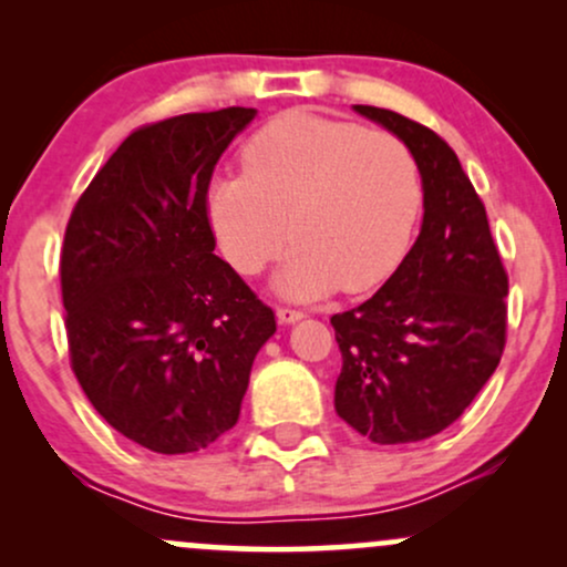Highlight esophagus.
Segmentation results:
<instances>
[{"label": "esophagus", "instance_id": "1", "mask_svg": "<svg viewBox=\"0 0 567 567\" xmlns=\"http://www.w3.org/2000/svg\"><path fill=\"white\" fill-rule=\"evenodd\" d=\"M303 317L301 309H292V306H279L277 309V320L282 324H290V322H298Z\"/></svg>", "mask_w": 567, "mask_h": 567}]
</instances>
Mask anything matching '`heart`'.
Listing matches in <instances>:
<instances>
[{
	"instance_id": "b5f03b06",
	"label": "heart",
	"mask_w": 567,
	"mask_h": 567,
	"mask_svg": "<svg viewBox=\"0 0 567 567\" xmlns=\"http://www.w3.org/2000/svg\"><path fill=\"white\" fill-rule=\"evenodd\" d=\"M239 162L243 175L207 188L213 234L239 275H261L288 237L296 247L277 288L290 298L362 292L400 266L424 192L394 133L288 112L245 143Z\"/></svg>"
}]
</instances>
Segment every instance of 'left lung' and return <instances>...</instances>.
Segmentation results:
<instances>
[{"mask_svg":"<svg viewBox=\"0 0 567 567\" xmlns=\"http://www.w3.org/2000/svg\"><path fill=\"white\" fill-rule=\"evenodd\" d=\"M354 109L413 152L424 224L373 298L330 317L341 349L336 413L379 445H402L451 426L498 368L509 275L453 148L389 109Z\"/></svg>","mask_w":567,"mask_h":567,"instance_id":"left-lung-1","label":"left lung"}]
</instances>
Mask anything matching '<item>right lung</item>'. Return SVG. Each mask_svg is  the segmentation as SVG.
I'll list each match as a JSON object with an SVG mask.
<instances>
[{
    "instance_id": "1",
    "label": "right lung",
    "mask_w": 567,
    "mask_h": 567,
    "mask_svg": "<svg viewBox=\"0 0 567 567\" xmlns=\"http://www.w3.org/2000/svg\"><path fill=\"white\" fill-rule=\"evenodd\" d=\"M256 109L141 125L71 210L61 250L71 370L93 408L154 453L229 432L277 320L216 256L207 188Z\"/></svg>"
}]
</instances>
